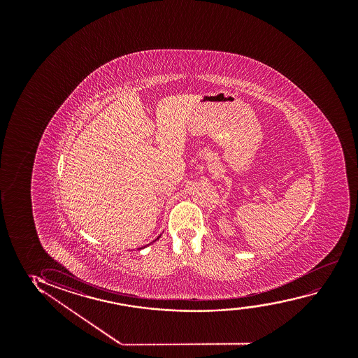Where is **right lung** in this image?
<instances>
[{"mask_svg":"<svg viewBox=\"0 0 358 358\" xmlns=\"http://www.w3.org/2000/svg\"><path fill=\"white\" fill-rule=\"evenodd\" d=\"M157 238H159V237H157ZM139 250H141V248H139Z\"/></svg>","mask_w":358,"mask_h":358,"instance_id":"obj_1","label":"right lung"}]
</instances>
